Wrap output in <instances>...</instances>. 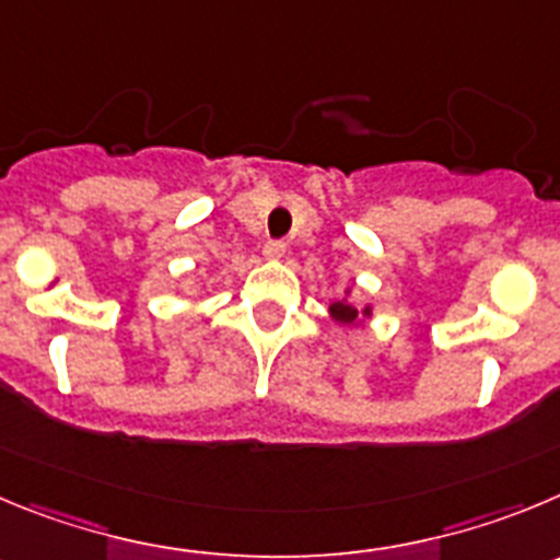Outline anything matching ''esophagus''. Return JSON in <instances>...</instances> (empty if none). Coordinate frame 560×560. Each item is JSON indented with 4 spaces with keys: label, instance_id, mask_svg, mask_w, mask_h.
Segmentation results:
<instances>
[{
    "label": "esophagus",
    "instance_id": "34e87169",
    "mask_svg": "<svg viewBox=\"0 0 560 560\" xmlns=\"http://www.w3.org/2000/svg\"><path fill=\"white\" fill-rule=\"evenodd\" d=\"M262 254H265V259H270V262H279L281 256L287 254V245L281 243V240H268L262 248Z\"/></svg>",
    "mask_w": 560,
    "mask_h": 560
}]
</instances>
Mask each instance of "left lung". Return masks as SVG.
<instances>
[{"label": "left lung", "mask_w": 560, "mask_h": 560, "mask_svg": "<svg viewBox=\"0 0 560 560\" xmlns=\"http://www.w3.org/2000/svg\"><path fill=\"white\" fill-rule=\"evenodd\" d=\"M348 295H351V287L345 290L342 301H334V304L328 306V317H331V320L342 328L364 326V320H370V317H373V304L357 306L353 301H348Z\"/></svg>", "instance_id": "8db88e82"}]
</instances>
